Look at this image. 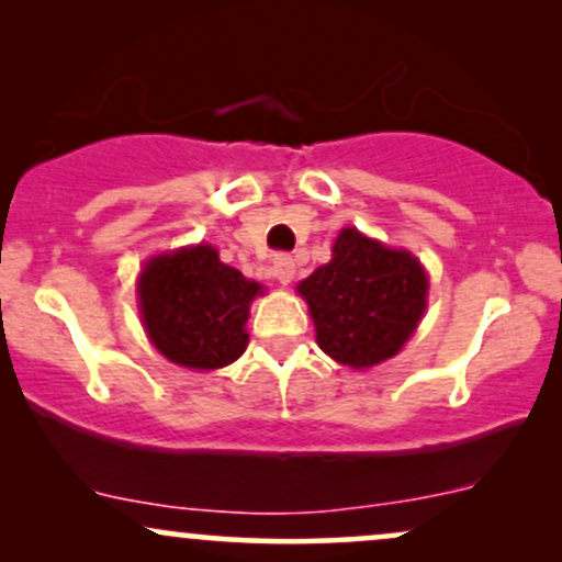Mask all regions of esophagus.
I'll list each match as a JSON object with an SVG mask.
<instances>
[{
    "label": "esophagus",
    "instance_id": "obj_1",
    "mask_svg": "<svg viewBox=\"0 0 562 562\" xmlns=\"http://www.w3.org/2000/svg\"><path fill=\"white\" fill-rule=\"evenodd\" d=\"M272 272H274L277 280L282 282V285H288V282L295 277V261H293V256L277 254L274 261H272Z\"/></svg>",
    "mask_w": 562,
    "mask_h": 562
}]
</instances>
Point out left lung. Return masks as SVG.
Listing matches in <instances>:
<instances>
[{"mask_svg": "<svg viewBox=\"0 0 562 562\" xmlns=\"http://www.w3.org/2000/svg\"><path fill=\"white\" fill-rule=\"evenodd\" d=\"M317 327V344L335 362L364 370L402 351L425 312L428 277L406 250H391L344 229L333 259L299 285Z\"/></svg>", "mask_w": 562, "mask_h": 562, "instance_id": "1", "label": "left lung"}]
</instances>
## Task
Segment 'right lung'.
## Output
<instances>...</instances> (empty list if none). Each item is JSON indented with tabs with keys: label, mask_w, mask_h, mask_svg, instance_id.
I'll list each match as a JSON object with an SVG mask.
<instances>
[{
	"label": "right lung",
	"mask_w": 562,
	"mask_h": 562,
	"mask_svg": "<svg viewBox=\"0 0 562 562\" xmlns=\"http://www.w3.org/2000/svg\"><path fill=\"white\" fill-rule=\"evenodd\" d=\"M261 285L218 261L211 245L156 256L139 277V306L153 346L173 364L218 370L248 346L250 301Z\"/></svg>",
	"instance_id": "right-lung-1"
}]
</instances>
